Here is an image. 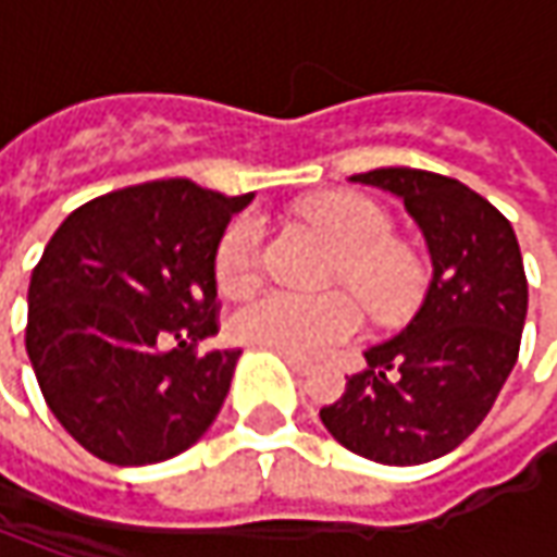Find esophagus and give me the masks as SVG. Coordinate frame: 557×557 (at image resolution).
<instances>
[{"label":"esophagus","instance_id":"obj_1","mask_svg":"<svg viewBox=\"0 0 557 557\" xmlns=\"http://www.w3.org/2000/svg\"><path fill=\"white\" fill-rule=\"evenodd\" d=\"M278 356H282V359H285V362H288L290 369H294L297 374L310 372V362H307L304 356H294V354H278Z\"/></svg>","mask_w":557,"mask_h":557}]
</instances>
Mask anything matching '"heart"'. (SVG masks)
Returning a JSON list of instances; mask_svg holds the SVG:
<instances>
[{"instance_id":"heart-1","label":"heart","mask_w":557,"mask_h":557,"mask_svg":"<svg viewBox=\"0 0 557 557\" xmlns=\"http://www.w3.org/2000/svg\"><path fill=\"white\" fill-rule=\"evenodd\" d=\"M300 213L341 250L337 278H344L369 310L391 315L416 297V260L406 247L391 242V220L377 203L350 191H329L304 203ZM260 247L263 220L257 213H242L225 225L213 253V272L225 294H245L257 282ZM359 325L362 315L344 294L312 300L288 290H267L232 319L238 341L294 356L325 354L334 344L350 341Z\"/></svg>"}]
</instances>
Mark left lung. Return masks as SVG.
<instances>
[{"label":"left lung","mask_w":557,"mask_h":557,"mask_svg":"<svg viewBox=\"0 0 557 557\" xmlns=\"http://www.w3.org/2000/svg\"><path fill=\"white\" fill-rule=\"evenodd\" d=\"M403 201L431 253L424 300L403 332L319 418L341 446L381 465H424L478 431L518 362L527 275L515 228L459 180L381 166L350 176Z\"/></svg>","instance_id":"8db88e82"}]
</instances>
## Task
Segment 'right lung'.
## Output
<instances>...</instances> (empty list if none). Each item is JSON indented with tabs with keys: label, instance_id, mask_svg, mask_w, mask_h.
<instances>
[{
	"label": "right lung",
	"instance_id": "1",
	"mask_svg": "<svg viewBox=\"0 0 557 557\" xmlns=\"http://www.w3.org/2000/svg\"><path fill=\"white\" fill-rule=\"evenodd\" d=\"M253 195L188 180L76 207L27 290V356L52 416L108 465L185 453L220 416L242 350L195 354L216 329L213 253Z\"/></svg>",
	"mask_w": 557,
	"mask_h": 557
}]
</instances>
